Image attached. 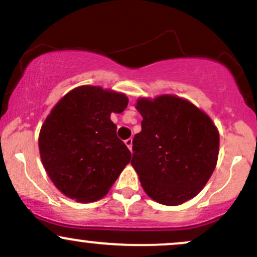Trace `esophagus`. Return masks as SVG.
Listing matches in <instances>:
<instances>
[{
    "mask_svg": "<svg viewBox=\"0 0 257 257\" xmlns=\"http://www.w3.org/2000/svg\"><path fill=\"white\" fill-rule=\"evenodd\" d=\"M125 145L129 149V151H132V147H133V139H126L125 140Z\"/></svg>",
    "mask_w": 257,
    "mask_h": 257,
    "instance_id": "1",
    "label": "esophagus"
}]
</instances>
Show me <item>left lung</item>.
<instances>
[{
    "label": "left lung",
    "instance_id": "1",
    "mask_svg": "<svg viewBox=\"0 0 257 257\" xmlns=\"http://www.w3.org/2000/svg\"><path fill=\"white\" fill-rule=\"evenodd\" d=\"M141 132L133 140L131 164L150 198L175 206L194 198L213 175L220 134L213 119L173 94L139 98Z\"/></svg>",
    "mask_w": 257,
    "mask_h": 257
}]
</instances>
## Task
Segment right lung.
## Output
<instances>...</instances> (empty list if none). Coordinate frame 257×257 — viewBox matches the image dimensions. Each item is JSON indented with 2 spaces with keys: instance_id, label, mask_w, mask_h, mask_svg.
<instances>
[{
  "instance_id": "1",
  "label": "right lung",
  "mask_w": 257,
  "mask_h": 257,
  "mask_svg": "<svg viewBox=\"0 0 257 257\" xmlns=\"http://www.w3.org/2000/svg\"><path fill=\"white\" fill-rule=\"evenodd\" d=\"M124 93L79 85L65 94L44 119L38 149L49 179L64 196L79 203L108 193L132 153L117 138L111 113L128 105Z\"/></svg>"
}]
</instances>
